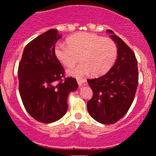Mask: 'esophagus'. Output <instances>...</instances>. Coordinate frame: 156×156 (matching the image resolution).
Returning a JSON list of instances; mask_svg holds the SVG:
<instances>
[{"label": "esophagus", "instance_id": "obj_1", "mask_svg": "<svg viewBox=\"0 0 156 156\" xmlns=\"http://www.w3.org/2000/svg\"><path fill=\"white\" fill-rule=\"evenodd\" d=\"M77 81H78V84L79 86H81V85L84 84V83L85 82V80L84 79H80V78H78V79H77Z\"/></svg>", "mask_w": 156, "mask_h": 156}]
</instances>
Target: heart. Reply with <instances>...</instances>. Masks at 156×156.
Here are the masks:
<instances>
[{
    "instance_id": "1",
    "label": "heart",
    "mask_w": 156,
    "mask_h": 156,
    "mask_svg": "<svg viewBox=\"0 0 156 156\" xmlns=\"http://www.w3.org/2000/svg\"><path fill=\"white\" fill-rule=\"evenodd\" d=\"M68 44L58 43L55 55L66 67L82 62L67 70L70 76L81 78L91 73L93 76L104 75L114 64L118 54L117 44L110 37L91 33H80L67 40Z\"/></svg>"
}]
</instances>
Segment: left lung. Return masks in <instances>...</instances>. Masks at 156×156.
Here are the masks:
<instances>
[{"instance_id":"left-lung-1","label":"left lung","mask_w":156,"mask_h":156,"mask_svg":"<svg viewBox=\"0 0 156 156\" xmlns=\"http://www.w3.org/2000/svg\"><path fill=\"white\" fill-rule=\"evenodd\" d=\"M107 31L117 44V59L105 75L87 80L93 91L87 107L94 120L111 125L122 119L130 108L139 84V71L133 51L112 30Z\"/></svg>"}]
</instances>
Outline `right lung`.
Listing matches in <instances>:
<instances>
[{"instance_id": "1", "label": "right lung", "mask_w": 156, "mask_h": 156, "mask_svg": "<svg viewBox=\"0 0 156 156\" xmlns=\"http://www.w3.org/2000/svg\"><path fill=\"white\" fill-rule=\"evenodd\" d=\"M58 30L51 29L24 48L18 65L19 92L28 114L37 122L51 123L65 115L68 94L77 90L75 78H65L55 55Z\"/></svg>"}]
</instances>
